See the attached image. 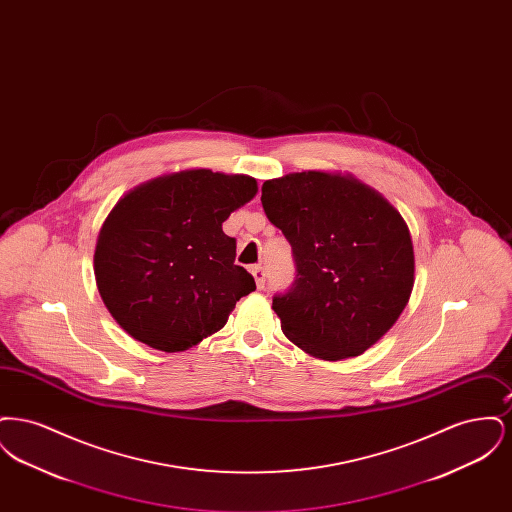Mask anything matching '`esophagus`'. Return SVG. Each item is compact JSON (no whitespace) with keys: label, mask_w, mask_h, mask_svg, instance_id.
Instances as JSON below:
<instances>
[{"label":"esophagus","mask_w":512,"mask_h":512,"mask_svg":"<svg viewBox=\"0 0 512 512\" xmlns=\"http://www.w3.org/2000/svg\"><path fill=\"white\" fill-rule=\"evenodd\" d=\"M251 274L255 278L257 288L263 290L265 288V268L261 267V265H255V267H251Z\"/></svg>","instance_id":"34e87169"}]
</instances>
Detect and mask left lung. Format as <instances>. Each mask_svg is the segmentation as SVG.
<instances>
[{
    "label": "left lung",
    "mask_w": 512,
    "mask_h": 512,
    "mask_svg": "<svg viewBox=\"0 0 512 512\" xmlns=\"http://www.w3.org/2000/svg\"><path fill=\"white\" fill-rule=\"evenodd\" d=\"M261 201L297 270L290 292L272 299L286 338L324 361L365 353L413 292L407 222L384 195L341 172L272 178Z\"/></svg>",
    "instance_id": "obj_1"
}]
</instances>
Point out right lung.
<instances>
[{
  "label": "right lung",
  "instance_id": "right-lung-1",
  "mask_svg": "<svg viewBox=\"0 0 512 512\" xmlns=\"http://www.w3.org/2000/svg\"><path fill=\"white\" fill-rule=\"evenodd\" d=\"M255 194L251 176L190 169L122 195L99 230L94 274L126 334L176 353L219 332L255 290L222 222Z\"/></svg>",
  "mask_w": 512,
  "mask_h": 512
}]
</instances>
